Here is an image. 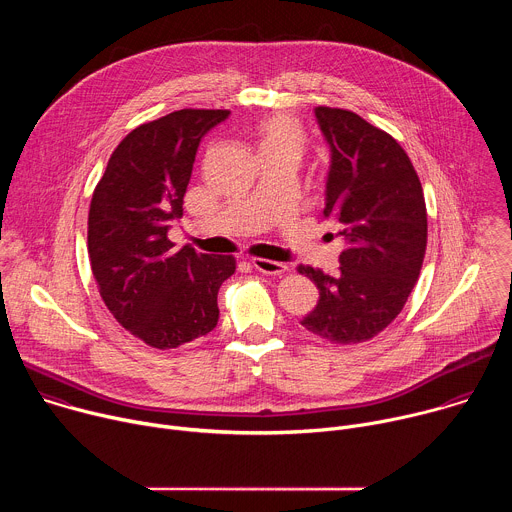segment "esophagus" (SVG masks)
I'll return each instance as SVG.
<instances>
[{
    "mask_svg": "<svg viewBox=\"0 0 512 512\" xmlns=\"http://www.w3.org/2000/svg\"><path fill=\"white\" fill-rule=\"evenodd\" d=\"M251 265H253L259 273H265V275H281V273L287 271V265H285V263L271 261V259H263V257L251 259Z\"/></svg>",
    "mask_w": 512,
    "mask_h": 512,
    "instance_id": "esophagus-1",
    "label": "esophagus"
}]
</instances>
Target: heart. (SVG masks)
<instances>
[{
    "instance_id": "b5f03b06",
    "label": "heart",
    "mask_w": 512,
    "mask_h": 512,
    "mask_svg": "<svg viewBox=\"0 0 512 512\" xmlns=\"http://www.w3.org/2000/svg\"><path fill=\"white\" fill-rule=\"evenodd\" d=\"M259 152L261 150H285L300 156L304 148V129L289 115H271L257 125Z\"/></svg>"
}]
</instances>
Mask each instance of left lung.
Listing matches in <instances>:
<instances>
[{
    "mask_svg": "<svg viewBox=\"0 0 512 512\" xmlns=\"http://www.w3.org/2000/svg\"><path fill=\"white\" fill-rule=\"evenodd\" d=\"M330 145L324 216L338 225L346 249L340 269L298 271L320 289L302 326L332 344H358L383 332L403 310L427 247V210L419 176L387 131L360 115L316 107Z\"/></svg>",
    "mask_w": 512,
    "mask_h": 512,
    "instance_id": "1",
    "label": "left lung"
}]
</instances>
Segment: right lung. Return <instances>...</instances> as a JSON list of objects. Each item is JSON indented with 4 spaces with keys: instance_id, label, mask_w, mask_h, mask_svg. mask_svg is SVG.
<instances>
[{
    "instance_id": "obj_1",
    "label": "right lung",
    "mask_w": 512,
    "mask_h": 512,
    "mask_svg": "<svg viewBox=\"0 0 512 512\" xmlns=\"http://www.w3.org/2000/svg\"><path fill=\"white\" fill-rule=\"evenodd\" d=\"M227 109H180L129 131L109 158L89 208V259L115 320L152 348H178L218 322L216 296L233 255L176 249L198 143Z\"/></svg>"
}]
</instances>
